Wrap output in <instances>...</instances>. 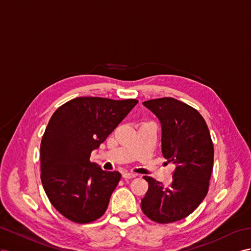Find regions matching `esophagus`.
Masks as SVG:
<instances>
[{"label": "esophagus", "instance_id": "obj_1", "mask_svg": "<svg viewBox=\"0 0 251 251\" xmlns=\"http://www.w3.org/2000/svg\"><path fill=\"white\" fill-rule=\"evenodd\" d=\"M123 177H124L125 179H131V178L137 177V174H133V173H128V172H126V173H124V174H123Z\"/></svg>", "mask_w": 251, "mask_h": 251}]
</instances>
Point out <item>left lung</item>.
<instances>
[{"instance_id":"obj_1","label":"left lung","mask_w":251,"mask_h":251,"mask_svg":"<svg viewBox=\"0 0 251 251\" xmlns=\"http://www.w3.org/2000/svg\"><path fill=\"white\" fill-rule=\"evenodd\" d=\"M161 125L162 155L175 164L169 188L151 177L141 202L151 221L168 224L190 215L208 193L214 149L205 121L196 109L173 98L144 101Z\"/></svg>"}]
</instances>
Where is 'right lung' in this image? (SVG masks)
Instances as JSON below:
<instances>
[{
    "label": "right lung",
    "mask_w": 251,
    "mask_h": 251,
    "mask_svg": "<svg viewBox=\"0 0 251 251\" xmlns=\"http://www.w3.org/2000/svg\"><path fill=\"white\" fill-rule=\"evenodd\" d=\"M137 104L76 98L50 118L40 146L41 181L50 203L68 220L87 224L105 213L121 174L102 171L90 156Z\"/></svg>",
    "instance_id": "add662e5"
}]
</instances>
